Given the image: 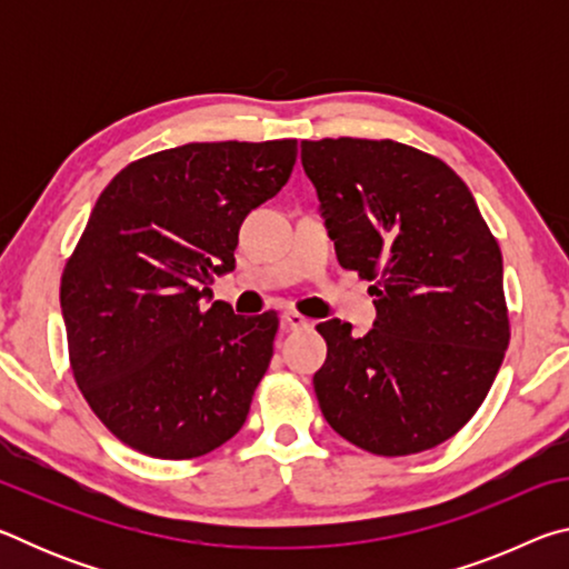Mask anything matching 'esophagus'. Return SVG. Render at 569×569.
Returning a JSON list of instances; mask_svg holds the SVG:
<instances>
[{
  "label": "esophagus",
  "mask_w": 569,
  "mask_h": 569,
  "mask_svg": "<svg viewBox=\"0 0 569 569\" xmlns=\"http://www.w3.org/2000/svg\"><path fill=\"white\" fill-rule=\"evenodd\" d=\"M283 326L288 331H303V329H311V321H308L306 316H301L298 311H286Z\"/></svg>",
  "instance_id": "esophagus-1"
}]
</instances>
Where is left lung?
I'll return each instance as SVG.
<instances>
[{"label":"left lung","instance_id":"8db88e82","mask_svg":"<svg viewBox=\"0 0 569 569\" xmlns=\"http://www.w3.org/2000/svg\"><path fill=\"white\" fill-rule=\"evenodd\" d=\"M346 271L371 281L377 323L316 326L313 389L336 435L379 457L435 449L475 417L509 346L502 250L467 182L397 140L301 142Z\"/></svg>","mask_w":569,"mask_h":569}]
</instances>
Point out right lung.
I'll list each match as a JSON object with an SVG mask.
<instances>
[{"mask_svg": "<svg viewBox=\"0 0 569 569\" xmlns=\"http://www.w3.org/2000/svg\"><path fill=\"white\" fill-rule=\"evenodd\" d=\"M296 158V140L188 142L132 160L100 192L60 303L72 377L122 445L196 459L243 427L278 316L200 301L233 271L240 223Z\"/></svg>", "mask_w": 569, "mask_h": 569, "instance_id": "add662e5", "label": "right lung"}]
</instances>
